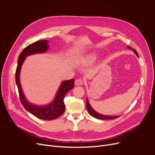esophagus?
<instances>
[{
    "instance_id": "obj_1",
    "label": "esophagus",
    "mask_w": 155,
    "mask_h": 155,
    "mask_svg": "<svg viewBox=\"0 0 155 155\" xmlns=\"http://www.w3.org/2000/svg\"><path fill=\"white\" fill-rule=\"evenodd\" d=\"M83 80L81 79H77L75 80V84L76 85H82L83 84Z\"/></svg>"
}]
</instances>
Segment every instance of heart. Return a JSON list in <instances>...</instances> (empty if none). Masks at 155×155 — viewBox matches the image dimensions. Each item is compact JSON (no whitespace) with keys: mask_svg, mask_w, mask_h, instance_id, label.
<instances>
[{"mask_svg":"<svg viewBox=\"0 0 155 155\" xmlns=\"http://www.w3.org/2000/svg\"><path fill=\"white\" fill-rule=\"evenodd\" d=\"M95 56H92L91 57H89L88 61H89V62H92V61H94L95 60Z\"/></svg>","mask_w":155,"mask_h":155,"instance_id":"1","label":"heart"}]
</instances>
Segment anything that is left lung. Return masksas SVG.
Masks as SVG:
<instances>
[{"mask_svg": "<svg viewBox=\"0 0 155 155\" xmlns=\"http://www.w3.org/2000/svg\"><path fill=\"white\" fill-rule=\"evenodd\" d=\"M127 48L129 49V50H131L134 51V53L136 54V55L139 57V56H138V54L137 53V51H136L135 49H133L131 47H130L129 46H127ZM86 106H87V110L88 112H89V114H90L96 118V119H102V120H104V119H116V118H117L118 117H119L120 116H106V115H104V114H101L99 113L96 112L91 105L90 103H89L88 102V98H87V101H86Z\"/></svg>", "mask_w": 155, "mask_h": 155, "instance_id": "1", "label": "left lung"}]
</instances>
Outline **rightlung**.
<instances>
[{"label":"right lung","mask_w":155,"mask_h":155,"mask_svg":"<svg viewBox=\"0 0 155 155\" xmlns=\"http://www.w3.org/2000/svg\"><path fill=\"white\" fill-rule=\"evenodd\" d=\"M49 41L39 40L28 46L20 53L18 67L15 72V83L18 86L21 102L28 112L36 117L44 120H53L63 114L65 105L64 104V97L67 92L73 88L74 79L64 80L61 83L57 91L53 100L46 105H36L31 103L24 95L20 82V73L22 64L26 57L30 55L46 53L49 48Z\"/></svg>","instance_id":"obj_1"}]
</instances>
